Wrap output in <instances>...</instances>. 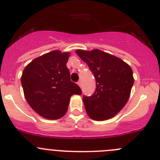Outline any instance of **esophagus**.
<instances>
[{
	"label": "esophagus",
	"instance_id": "esophagus-1",
	"mask_svg": "<svg viewBox=\"0 0 160 160\" xmlns=\"http://www.w3.org/2000/svg\"><path fill=\"white\" fill-rule=\"evenodd\" d=\"M77 84H78L80 87H81V86H82V81H81V80H79V81L77 82Z\"/></svg>",
	"mask_w": 160,
	"mask_h": 160
}]
</instances>
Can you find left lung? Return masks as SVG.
Wrapping results in <instances>:
<instances>
[{
  "instance_id": "left-lung-1",
  "label": "left lung",
  "mask_w": 160,
  "mask_h": 160,
  "mask_svg": "<svg viewBox=\"0 0 160 160\" xmlns=\"http://www.w3.org/2000/svg\"><path fill=\"white\" fill-rule=\"evenodd\" d=\"M93 73L96 88L91 96H83L87 114L95 121L114 117L125 107L134 83L132 70L122 59L100 50H76Z\"/></svg>"
}]
</instances>
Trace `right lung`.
<instances>
[{
	"label": "right lung",
	"mask_w": 160,
	"mask_h": 160,
	"mask_svg": "<svg viewBox=\"0 0 160 160\" xmlns=\"http://www.w3.org/2000/svg\"><path fill=\"white\" fill-rule=\"evenodd\" d=\"M70 53L59 50L35 58L25 67L21 83L30 107L45 118L56 120L68 110L70 97L81 89L70 80L66 63Z\"/></svg>",
	"instance_id": "add662e5"
}]
</instances>
